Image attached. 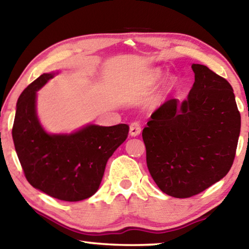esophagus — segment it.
I'll list each match as a JSON object with an SVG mask.
<instances>
[{
	"instance_id": "1",
	"label": "esophagus",
	"mask_w": 249,
	"mask_h": 249,
	"mask_svg": "<svg viewBox=\"0 0 249 249\" xmlns=\"http://www.w3.org/2000/svg\"><path fill=\"white\" fill-rule=\"evenodd\" d=\"M142 132V127H141V124L138 123V122H133L132 124L129 126V135L130 136H138V135L141 134Z\"/></svg>"
}]
</instances>
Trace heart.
Instances as JSON below:
<instances>
[{
    "label": "heart",
    "mask_w": 249,
    "mask_h": 249,
    "mask_svg": "<svg viewBox=\"0 0 249 249\" xmlns=\"http://www.w3.org/2000/svg\"><path fill=\"white\" fill-rule=\"evenodd\" d=\"M161 78H162V72H161V71H160V70H155L154 72L151 73V75H150V81L151 82H157ZM176 84H177L176 79H171L170 81L168 82V84H167L166 91H170L171 89H174V88L176 87ZM161 99H162V96H158V98H156L153 101V104L154 105H157L160 102V100H161Z\"/></svg>",
    "instance_id": "obj_1"
}]
</instances>
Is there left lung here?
<instances>
[{
    "mask_svg": "<svg viewBox=\"0 0 249 249\" xmlns=\"http://www.w3.org/2000/svg\"><path fill=\"white\" fill-rule=\"evenodd\" d=\"M187 99H171L142 129L147 167L158 188L183 199L199 195L233 165L241 114L233 88L208 67L193 64Z\"/></svg>",
    "mask_w": 249,
    "mask_h": 249,
    "instance_id": "1",
    "label": "left lung"
}]
</instances>
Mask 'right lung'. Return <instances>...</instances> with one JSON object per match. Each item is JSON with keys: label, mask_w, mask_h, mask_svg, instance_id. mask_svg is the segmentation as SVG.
I'll return each instance as SVG.
<instances>
[{"label": "right lung", "mask_w": 249, "mask_h": 249, "mask_svg": "<svg viewBox=\"0 0 249 249\" xmlns=\"http://www.w3.org/2000/svg\"><path fill=\"white\" fill-rule=\"evenodd\" d=\"M57 73H43L22 92L12 136L28 182L58 200L77 202L98 191L107 160L129 127L88 124L70 134L46 132L37 116V91Z\"/></svg>", "instance_id": "add662e5"}]
</instances>
